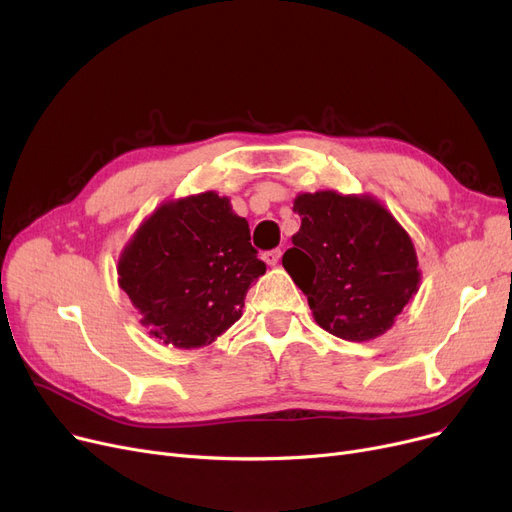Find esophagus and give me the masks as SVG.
Returning a JSON list of instances; mask_svg holds the SVG:
<instances>
[{
	"label": "esophagus",
	"mask_w": 512,
	"mask_h": 512,
	"mask_svg": "<svg viewBox=\"0 0 512 512\" xmlns=\"http://www.w3.org/2000/svg\"><path fill=\"white\" fill-rule=\"evenodd\" d=\"M280 255H282V251L280 249H274V251H267V253H263V261L267 263V265H276L278 261H280Z\"/></svg>",
	"instance_id": "1"
}]
</instances>
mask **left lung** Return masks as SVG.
Masks as SVG:
<instances>
[{"instance_id": "8db88e82", "label": "left lung", "mask_w": 512, "mask_h": 512, "mask_svg": "<svg viewBox=\"0 0 512 512\" xmlns=\"http://www.w3.org/2000/svg\"><path fill=\"white\" fill-rule=\"evenodd\" d=\"M301 230L282 257L309 301L315 324L348 340L386 334L419 290L421 270L409 232L369 193H299Z\"/></svg>"}]
</instances>
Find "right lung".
<instances>
[{"label":"right lung","instance_id":"right-lung-1","mask_svg":"<svg viewBox=\"0 0 512 512\" xmlns=\"http://www.w3.org/2000/svg\"><path fill=\"white\" fill-rule=\"evenodd\" d=\"M249 224L230 199L205 191L168 199L134 230L118 257V284L151 338L191 351L240 319L265 274Z\"/></svg>","mask_w":512,"mask_h":512}]
</instances>
